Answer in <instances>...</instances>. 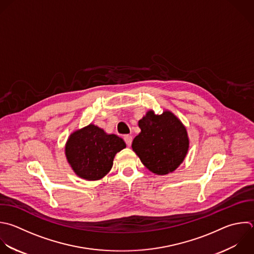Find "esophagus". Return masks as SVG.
I'll return each mask as SVG.
<instances>
[{
	"label": "esophagus",
	"mask_w": 254,
	"mask_h": 254,
	"mask_svg": "<svg viewBox=\"0 0 254 254\" xmlns=\"http://www.w3.org/2000/svg\"><path fill=\"white\" fill-rule=\"evenodd\" d=\"M132 140H133L132 136H130V135H125V136H124V141L126 142L127 146H131V144H132Z\"/></svg>",
	"instance_id": "1"
}]
</instances>
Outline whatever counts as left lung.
<instances>
[{
    "instance_id": "8db88e82",
    "label": "left lung",
    "mask_w": 254,
    "mask_h": 254,
    "mask_svg": "<svg viewBox=\"0 0 254 254\" xmlns=\"http://www.w3.org/2000/svg\"><path fill=\"white\" fill-rule=\"evenodd\" d=\"M141 132L132 149L143 165L156 175L174 172L184 161L189 150L186 127L171 111L156 115L150 110L139 120Z\"/></svg>"
}]
</instances>
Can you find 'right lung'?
Listing matches in <instances>:
<instances>
[{
    "instance_id": "add662e5",
    "label": "right lung",
    "mask_w": 254,
    "mask_h": 254,
    "mask_svg": "<svg viewBox=\"0 0 254 254\" xmlns=\"http://www.w3.org/2000/svg\"><path fill=\"white\" fill-rule=\"evenodd\" d=\"M124 148L126 144L122 138L89 124L68 137L65 156L78 177L96 181L109 173L115 155Z\"/></svg>"
}]
</instances>
